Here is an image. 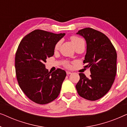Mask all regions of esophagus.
Segmentation results:
<instances>
[{
	"instance_id": "1",
	"label": "esophagus",
	"mask_w": 127,
	"mask_h": 127,
	"mask_svg": "<svg viewBox=\"0 0 127 127\" xmlns=\"http://www.w3.org/2000/svg\"><path fill=\"white\" fill-rule=\"evenodd\" d=\"M72 73L70 72H69V71H66V74H67V75H69V74H70Z\"/></svg>"
}]
</instances>
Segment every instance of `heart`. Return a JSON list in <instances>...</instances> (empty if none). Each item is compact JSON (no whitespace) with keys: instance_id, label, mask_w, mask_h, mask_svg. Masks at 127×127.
I'll list each match as a JSON object with an SVG mask.
<instances>
[{"instance_id":"b5f03b06","label":"heart","mask_w":127,"mask_h":127,"mask_svg":"<svg viewBox=\"0 0 127 127\" xmlns=\"http://www.w3.org/2000/svg\"><path fill=\"white\" fill-rule=\"evenodd\" d=\"M70 40H71V41H72L73 45V46H74V45L76 44H77V43H80V41H82L83 40L81 39H80V38L77 37V36H72V37H70ZM60 42H58L56 44H55V50H58V48H59V47H60ZM66 66L68 67H70V65H69V64H66Z\"/></svg>"}]
</instances>
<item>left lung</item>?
<instances>
[{"label":"left lung","mask_w":127,"mask_h":127,"mask_svg":"<svg viewBox=\"0 0 127 127\" xmlns=\"http://www.w3.org/2000/svg\"><path fill=\"white\" fill-rule=\"evenodd\" d=\"M86 41L87 51L83 63L90 68V77L79 73L76 88L80 96L96 100L106 94L115 79L117 53L109 38L95 29L86 28L77 33Z\"/></svg>","instance_id":"left-lung-1"}]
</instances>
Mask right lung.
Returning <instances> with one entry per match:
<instances>
[{"label":"right lung","mask_w":127,"mask_h":127,"mask_svg":"<svg viewBox=\"0 0 127 127\" xmlns=\"http://www.w3.org/2000/svg\"><path fill=\"white\" fill-rule=\"evenodd\" d=\"M65 35L37 29L26 35L19 44L15 58L17 81L28 98L36 103H48L60 94L66 72L57 69L48 72L44 63L53 56L55 44Z\"/></svg>","instance_id":"right-lung-1"}]
</instances>
